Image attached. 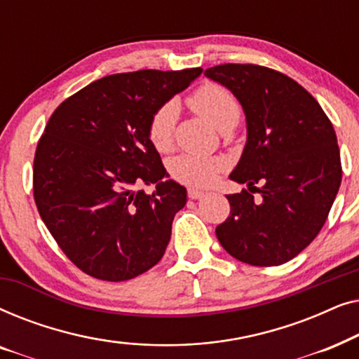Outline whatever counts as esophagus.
<instances>
[{
    "mask_svg": "<svg viewBox=\"0 0 359 359\" xmlns=\"http://www.w3.org/2000/svg\"><path fill=\"white\" fill-rule=\"evenodd\" d=\"M188 198L189 199H201V198H204V193L198 189H188Z\"/></svg>",
    "mask_w": 359,
    "mask_h": 359,
    "instance_id": "1",
    "label": "esophagus"
}]
</instances>
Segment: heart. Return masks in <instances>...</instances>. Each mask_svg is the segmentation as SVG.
I'll return each instance as SVG.
<instances>
[{
    "label": "heart",
    "mask_w": 359,
    "mask_h": 359,
    "mask_svg": "<svg viewBox=\"0 0 359 359\" xmlns=\"http://www.w3.org/2000/svg\"><path fill=\"white\" fill-rule=\"evenodd\" d=\"M188 104L208 119L210 124L222 132L233 129L242 114L238 101L230 91L215 83H204L188 97ZM176 121H178V106L175 101L161 104L149 121L147 134L150 144L158 151H166L173 145ZM225 168V161L219 156L180 155L170 161L168 170L171 178L188 186L212 184L217 175Z\"/></svg>",
    "instance_id": "obj_1"
}]
</instances>
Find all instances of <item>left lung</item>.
I'll use <instances>...</instances> for the list:
<instances>
[{"instance_id":"1","label":"left lung","mask_w":359,"mask_h":359,"mask_svg":"<svg viewBox=\"0 0 359 359\" xmlns=\"http://www.w3.org/2000/svg\"><path fill=\"white\" fill-rule=\"evenodd\" d=\"M204 75L229 88L247 116V144L230 180L248 191L227 196L230 215L215 235L240 262L278 266L325 224L341 183L337 134L316 97L284 73L224 63Z\"/></svg>"}]
</instances>
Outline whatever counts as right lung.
Masks as SVG:
<instances>
[{"mask_svg":"<svg viewBox=\"0 0 359 359\" xmlns=\"http://www.w3.org/2000/svg\"><path fill=\"white\" fill-rule=\"evenodd\" d=\"M203 73L139 70L90 83L53 111L34 156V201L68 259L102 281H127L163 257L186 188L166 173L147 127ZM157 183L151 195L135 188Z\"/></svg>","mask_w":359,"mask_h":359,"instance_id":"add662e5","label":"right lung"}]
</instances>
